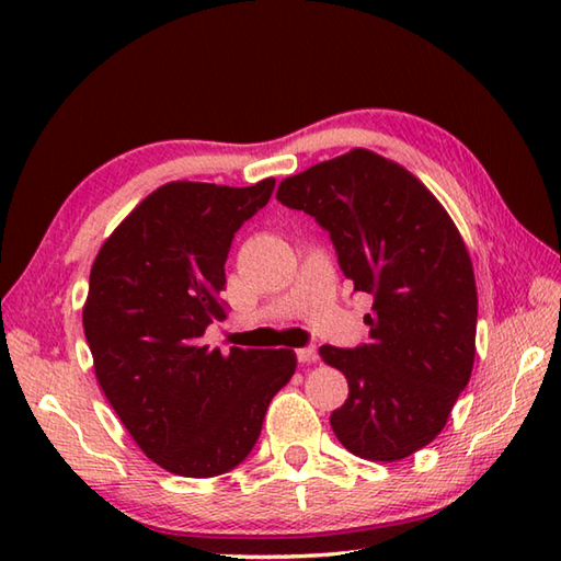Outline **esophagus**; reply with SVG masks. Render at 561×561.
<instances>
[{"label": "esophagus", "instance_id": "34e87169", "mask_svg": "<svg viewBox=\"0 0 561 561\" xmlns=\"http://www.w3.org/2000/svg\"><path fill=\"white\" fill-rule=\"evenodd\" d=\"M296 356H299L301 364H313L318 359V350L316 347H301V350H296Z\"/></svg>", "mask_w": 561, "mask_h": 561}]
</instances>
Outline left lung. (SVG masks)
Masks as SVG:
<instances>
[{
  "mask_svg": "<svg viewBox=\"0 0 561 561\" xmlns=\"http://www.w3.org/2000/svg\"><path fill=\"white\" fill-rule=\"evenodd\" d=\"M277 199L311 214L354 291L374 296L366 344L320 347L350 383L332 432L366 460L412 456L446 426L474 364L478 287L456 224L408 169L368 149L287 178Z\"/></svg>",
  "mask_w": 561,
  "mask_h": 561,
  "instance_id": "obj_1",
  "label": "left lung"
}]
</instances>
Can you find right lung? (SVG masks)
<instances>
[{
	"label": "right lung",
	"instance_id": "right-lung-1",
	"mask_svg": "<svg viewBox=\"0 0 561 561\" xmlns=\"http://www.w3.org/2000/svg\"><path fill=\"white\" fill-rule=\"evenodd\" d=\"M272 190V178L250 187L165 183L93 260L83 335L99 386L147 458L181 478L243 462L270 400L296 371L291 350L221 354L202 344L207 325L226 318L233 233Z\"/></svg>",
	"mask_w": 561,
	"mask_h": 561
}]
</instances>
